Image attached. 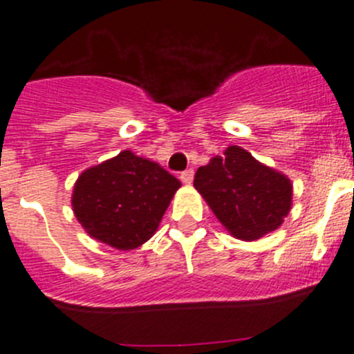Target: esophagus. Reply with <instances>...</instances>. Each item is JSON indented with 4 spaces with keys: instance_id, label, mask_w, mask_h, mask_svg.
<instances>
[{
    "instance_id": "esophagus-1",
    "label": "esophagus",
    "mask_w": 354,
    "mask_h": 354,
    "mask_svg": "<svg viewBox=\"0 0 354 354\" xmlns=\"http://www.w3.org/2000/svg\"><path fill=\"white\" fill-rule=\"evenodd\" d=\"M194 176H195V171L192 169V167H190V169H185L183 173L180 174L181 181H183V183H188V185H190L192 181H194Z\"/></svg>"
}]
</instances>
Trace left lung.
I'll return each mask as SVG.
<instances>
[{"instance_id": "obj_1", "label": "left lung", "mask_w": 354, "mask_h": 354, "mask_svg": "<svg viewBox=\"0 0 354 354\" xmlns=\"http://www.w3.org/2000/svg\"><path fill=\"white\" fill-rule=\"evenodd\" d=\"M194 187L224 227L253 241L277 230L291 210L292 185L283 173L231 145L195 173Z\"/></svg>"}]
</instances>
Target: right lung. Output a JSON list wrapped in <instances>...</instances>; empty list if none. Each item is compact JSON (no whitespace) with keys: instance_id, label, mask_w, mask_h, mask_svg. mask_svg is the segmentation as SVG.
Segmentation results:
<instances>
[{"instance_id":"obj_1","label":"right lung","mask_w":354,"mask_h":354,"mask_svg":"<svg viewBox=\"0 0 354 354\" xmlns=\"http://www.w3.org/2000/svg\"><path fill=\"white\" fill-rule=\"evenodd\" d=\"M180 187L162 166L123 151L78 176L71 207L94 240L133 250L151 240Z\"/></svg>"}]
</instances>
